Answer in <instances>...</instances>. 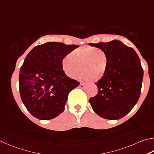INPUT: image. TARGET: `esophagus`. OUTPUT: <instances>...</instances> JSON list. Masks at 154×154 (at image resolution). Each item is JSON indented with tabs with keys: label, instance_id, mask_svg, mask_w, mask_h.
<instances>
[{
	"label": "esophagus",
	"instance_id": "obj_1",
	"mask_svg": "<svg viewBox=\"0 0 154 154\" xmlns=\"http://www.w3.org/2000/svg\"><path fill=\"white\" fill-rule=\"evenodd\" d=\"M79 87L80 88H85V84H84V83H80V85H79Z\"/></svg>",
	"mask_w": 154,
	"mask_h": 154
}]
</instances>
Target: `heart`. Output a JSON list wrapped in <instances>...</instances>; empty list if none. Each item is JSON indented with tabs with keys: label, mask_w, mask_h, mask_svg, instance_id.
<instances>
[{
	"label": "heart",
	"mask_w": 154,
	"mask_h": 154,
	"mask_svg": "<svg viewBox=\"0 0 154 154\" xmlns=\"http://www.w3.org/2000/svg\"><path fill=\"white\" fill-rule=\"evenodd\" d=\"M108 57L99 48L85 47L77 48L67 55L61 62L63 72L73 79H76L82 73L83 79L93 82L103 78L108 66Z\"/></svg>",
	"instance_id": "b5f03b06"
}]
</instances>
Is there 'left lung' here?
I'll return each mask as SVG.
<instances>
[{
  "instance_id": "obj_1",
  "label": "left lung",
  "mask_w": 154,
  "mask_h": 154,
  "mask_svg": "<svg viewBox=\"0 0 154 154\" xmlns=\"http://www.w3.org/2000/svg\"><path fill=\"white\" fill-rule=\"evenodd\" d=\"M88 45L104 51L109 60L106 74L95 83L97 95L89 103L101 118L120 119L133 108L141 94L143 69L139 56L117 40Z\"/></svg>"
}]
</instances>
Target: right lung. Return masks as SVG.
I'll return each instance as SVG.
<instances>
[{"instance_id": "obj_1", "label": "right lung", "mask_w": 154, "mask_h": 154, "mask_svg": "<svg viewBox=\"0 0 154 154\" xmlns=\"http://www.w3.org/2000/svg\"><path fill=\"white\" fill-rule=\"evenodd\" d=\"M79 45L48 42L36 46L26 57L19 75L21 99L39 120H51L63 112L69 93L80 82L67 76L61 62Z\"/></svg>"}]
</instances>
